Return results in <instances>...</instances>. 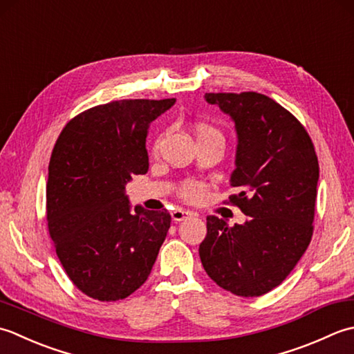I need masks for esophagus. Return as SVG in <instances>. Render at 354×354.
<instances>
[{
    "instance_id": "esophagus-1",
    "label": "esophagus",
    "mask_w": 354,
    "mask_h": 354,
    "mask_svg": "<svg viewBox=\"0 0 354 354\" xmlns=\"http://www.w3.org/2000/svg\"><path fill=\"white\" fill-rule=\"evenodd\" d=\"M191 212L189 211H185V209H174V211L171 212V218L174 220V221H183V220H186V218H189L191 217Z\"/></svg>"
}]
</instances>
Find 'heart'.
<instances>
[{"label":"heart","mask_w":354,"mask_h":354,"mask_svg":"<svg viewBox=\"0 0 354 354\" xmlns=\"http://www.w3.org/2000/svg\"><path fill=\"white\" fill-rule=\"evenodd\" d=\"M196 133H197L198 139H201V137H206V136H221L217 128H214L209 124H205V122H200V124L196 125ZM158 143H160V140L156 142L154 149L158 148ZM205 189H206V186L201 182H196V180H187V182H185L182 186H180V196H182L187 201H196V200L203 197Z\"/></svg>","instance_id":"b5f03b06"}]
</instances>
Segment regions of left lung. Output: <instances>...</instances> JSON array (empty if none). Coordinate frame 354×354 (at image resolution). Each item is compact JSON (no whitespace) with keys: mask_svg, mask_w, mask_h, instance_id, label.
I'll list each match as a JSON object with an SVG mask.
<instances>
[{"mask_svg":"<svg viewBox=\"0 0 354 354\" xmlns=\"http://www.w3.org/2000/svg\"><path fill=\"white\" fill-rule=\"evenodd\" d=\"M207 104L230 116L236 131L230 201L249 220L229 227L209 215L201 264L220 287L238 297H261L279 286L313 235L319 165L299 120L255 91L206 93Z\"/></svg>","mask_w":354,"mask_h":354,"instance_id":"8db88e82","label":"left lung"}]
</instances>
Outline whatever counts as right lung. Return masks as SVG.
<instances>
[{
	"instance_id": "obj_1",
	"label": "right lung",
	"mask_w": 354,
	"mask_h": 354,
	"mask_svg": "<svg viewBox=\"0 0 354 354\" xmlns=\"http://www.w3.org/2000/svg\"><path fill=\"white\" fill-rule=\"evenodd\" d=\"M174 104L114 100L77 114L57 137L48 163V232L68 278L93 299L136 292L167 238L169 212L131 211L125 186L148 172V128Z\"/></svg>"
}]
</instances>
